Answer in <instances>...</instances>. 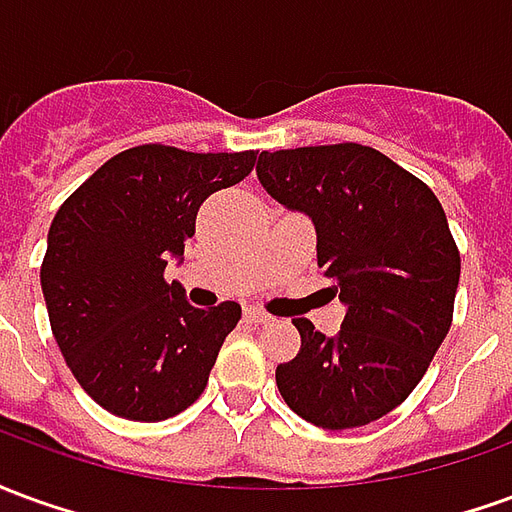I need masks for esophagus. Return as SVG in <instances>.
<instances>
[{"mask_svg":"<svg viewBox=\"0 0 512 512\" xmlns=\"http://www.w3.org/2000/svg\"><path fill=\"white\" fill-rule=\"evenodd\" d=\"M244 315H246V321L255 323V326H263V323L271 321V315H268V312L260 310V307H246Z\"/></svg>","mask_w":512,"mask_h":512,"instance_id":"esophagus-1","label":"esophagus"}]
</instances>
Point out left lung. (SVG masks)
Here are the masks:
<instances>
[{
  "label": "left lung",
  "mask_w": 512,
  "mask_h": 512,
  "mask_svg": "<svg viewBox=\"0 0 512 512\" xmlns=\"http://www.w3.org/2000/svg\"><path fill=\"white\" fill-rule=\"evenodd\" d=\"M257 180L310 216L318 266L345 304L326 337L296 318L301 351L277 367L279 395L301 419L345 430L406 400L450 332L461 255L436 194L373 147L260 153Z\"/></svg>",
  "instance_id": "left-lung-1"
}]
</instances>
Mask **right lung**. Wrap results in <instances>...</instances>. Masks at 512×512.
<instances>
[{"mask_svg": "<svg viewBox=\"0 0 512 512\" xmlns=\"http://www.w3.org/2000/svg\"><path fill=\"white\" fill-rule=\"evenodd\" d=\"M255 161V150L139 145L109 158L62 202L40 288L65 362L106 411L161 422L202 395L241 307H191L164 268L183 260L202 202L241 183Z\"/></svg>", "mask_w": 512, "mask_h": 512, "instance_id": "1", "label": "right lung"}]
</instances>
